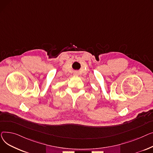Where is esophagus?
<instances>
[{"label":"esophagus","instance_id":"obj_1","mask_svg":"<svg viewBox=\"0 0 153 153\" xmlns=\"http://www.w3.org/2000/svg\"><path fill=\"white\" fill-rule=\"evenodd\" d=\"M74 75H78V73H77V72H75Z\"/></svg>","mask_w":153,"mask_h":153}]
</instances>
